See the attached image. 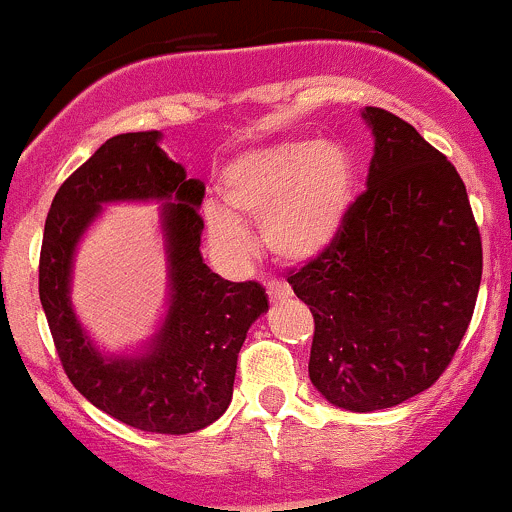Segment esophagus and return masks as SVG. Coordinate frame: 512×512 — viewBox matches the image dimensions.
Masks as SVG:
<instances>
[{"instance_id":"34e87169","label":"esophagus","mask_w":512,"mask_h":512,"mask_svg":"<svg viewBox=\"0 0 512 512\" xmlns=\"http://www.w3.org/2000/svg\"><path fill=\"white\" fill-rule=\"evenodd\" d=\"M266 293L273 303H276V300H288L293 295L291 286H288V283H281V281H268Z\"/></svg>"}]
</instances>
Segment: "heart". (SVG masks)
Segmentation results:
<instances>
[{
	"mask_svg": "<svg viewBox=\"0 0 512 512\" xmlns=\"http://www.w3.org/2000/svg\"><path fill=\"white\" fill-rule=\"evenodd\" d=\"M224 207H207V231L231 261H246L261 226L266 249L283 261H310L337 239L355 199V162L337 142L283 140L241 152L221 172Z\"/></svg>",
	"mask_w": 512,
	"mask_h": 512,
	"instance_id": "heart-1",
	"label": "heart"
}]
</instances>
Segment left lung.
Returning <instances> with one entry per match:
<instances>
[{
  "instance_id": "1",
  "label": "left lung",
  "mask_w": 512,
  "mask_h": 512,
  "mask_svg": "<svg viewBox=\"0 0 512 512\" xmlns=\"http://www.w3.org/2000/svg\"><path fill=\"white\" fill-rule=\"evenodd\" d=\"M362 118L374 135L367 189L330 249L288 271L315 320L310 382L350 412L397 407L444 374L483 273L456 167L389 110Z\"/></svg>"
}]
</instances>
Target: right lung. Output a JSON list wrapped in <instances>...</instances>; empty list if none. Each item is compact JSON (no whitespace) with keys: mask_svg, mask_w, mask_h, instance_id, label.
I'll return each instance as SVG.
<instances>
[{"mask_svg":"<svg viewBox=\"0 0 512 512\" xmlns=\"http://www.w3.org/2000/svg\"><path fill=\"white\" fill-rule=\"evenodd\" d=\"M165 198L171 310L135 358H105L70 308L72 251L99 204ZM204 184L187 179L160 147V133H123L103 145L56 192L44 226L39 298L73 387L100 412L152 434H192L217 421L234 394L236 357L251 323L268 310L266 288L231 283L204 263L199 204Z\"/></svg>","mask_w":512,"mask_h":512,"instance_id":"right-lung-1","label":"right lung"}]
</instances>
